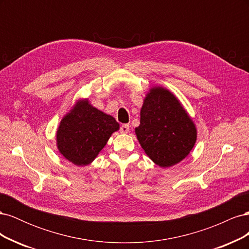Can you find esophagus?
Instances as JSON below:
<instances>
[{
	"instance_id": "1",
	"label": "esophagus",
	"mask_w": 249,
	"mask_h": 249,
	"mask_svg": "<svg viewBox=\"0 0 249 249\" xmlns=\"http://www.w3.org/2000/svg\"><path fill=\"white\" fill-rule=\"evenodd\" d=\"M120 132L124 133V134H126L130 132V125L129 124H123L122 126H120Z\"/></svg>"
}]
</instances>
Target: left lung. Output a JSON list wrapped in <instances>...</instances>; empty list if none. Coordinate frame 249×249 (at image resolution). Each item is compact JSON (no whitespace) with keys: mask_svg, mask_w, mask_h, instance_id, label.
<instances>
[{"mask_svg":"<svg viewBox=\"0 0 249 249\" xmlns=\"http://www.w3.org/2000/svg\"><path fill=\"white\" fill-rule=\"evenodd\" d=\"M135 133L149 159L164 168L184 160L197 137L196 127L182 104L160 86L146 94Z\"/></svg>","mask_w":249,"mask_h":249,"instance_id":"1","label":"left lung"}]
</instances>
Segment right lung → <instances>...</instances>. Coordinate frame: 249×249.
<instances>
[{
  "mask_svg": "<svg viewBox=\"0 0 249 249\" xmlns=\"http://www.w3.org/2000/svg\"><path fill=\"white\" fill-rule=\"evenodd\" d=\"M119 130L115 118L80 100L62 118L57 130V147L66 160L77 166L91 163Z\"/></svg>",
  "mask_w": 249,
  "mask_h": 249,
  "instance_id": "add662e5",
  "label": "right lung"
}]
</instances>
